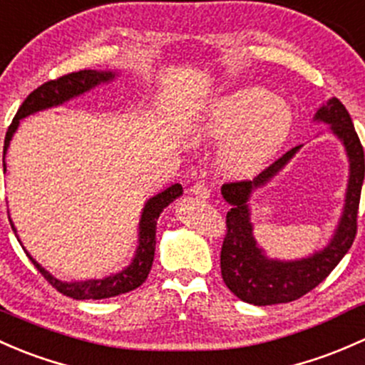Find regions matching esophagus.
Masks as SVG:
<instances>
[{
	"label": "esophagus",
	"mask_w": 365,
	"mask_h": 365,
	"mask_svg": "<svg viewBox=\"0 0 365 365\" xmlns=\"http://www.w3.org/2000/svg\"><path fill=\"white\" fill-rule=\"evenodd\" d=\"M190 192L194 195H197V197L201 199H208L210 194H212V190H210L208 185H205V183H195V185L190 189Z\"/></svg>",
	"instance_id": "1"
}]
</instances>
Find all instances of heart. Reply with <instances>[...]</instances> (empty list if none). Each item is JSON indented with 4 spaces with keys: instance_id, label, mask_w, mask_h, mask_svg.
<instances>
[{
    "instance_id": "heart-1",
    "label": "heart",
    "mask_w": 365,
    "mask_h": 365,
    "mask_svg": "<svg viewBox=\"0 0 365 365\" xmlns=\"http://www.w3.org/2000/svg\"><path fill=\"white\" fill-rule=\"evenodd\" d=\"M292 106L264 87H243L213 99L187 125L194 143H222L220 164L252 176L283 150L294 131Z\"/></svg>"
}]
</instances>
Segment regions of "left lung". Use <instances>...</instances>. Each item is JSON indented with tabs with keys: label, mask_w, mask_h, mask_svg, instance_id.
Returning a JSON list of instances; mask_svg holds the SVG:
<instances>
[{
	"label": "left lung",
	"mask_w": 365,
	"mask_h": 365,
	"mask_svg": "<svg viewBox=\"0 0 365 365\" xmlns=\"http://www.w3.org/2000/svg\"><path fill=\"white\" fill-rule=\"evenodd\" d=\"M314 120L331 125V131L341 140L350 163L343 215L331 243L324 250L297 260L269 259L253 237L250 208H248L252 192L273 180L297 153L301 145L274 160L253 180L229 182L222 185V195L232 206L225 217L227 234L220 252L222 278L229 290L248 304H279V302L295 301L312 292L314 287L320 285L331 274V271L354 245L356 213H359L365 173L364 147L355 131L350 113L339 99L332 98L329 99L327 105L320 106L314 115Z\"/></svg>",
	"instance_id": "left-lung-1"
}]
</instances>
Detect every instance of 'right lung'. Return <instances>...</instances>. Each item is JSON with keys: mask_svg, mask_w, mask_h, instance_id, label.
Returning <instances> with one entry per match:
<instances>
[{"mask_svg": "<svg viewBox=\"0 0 365 365\" xmlns=\"http://www.w3.org/2000/svg\"><path fill=\"white\" fill-rule=\"evenodd\" d=\"M115 78V73L112 71H96V70H82L75 73H68V75L59 76L57 80H51V82H45L43 86H40L38 89H34L28 98L24 99V103L21 105V108L15 113L14 120H11L9 131L5 136V147H3V170L6 171L5 166V155L6 148H9L11 136L17 131L19 120L26 118L31 113H36L40 110L52 108V106H59L63 103L70 101L71 98L83 94V92L91 91L92 87L99 86V83L112 82ZM183 192L182 185L175 183V185L168 187L166 190L159 192L153 197L148 199L145 202V208L141 212L140 218V232H138V248L134 253L133 262L129 264L125 269H122L120 273L106 276L103 279H87V282H61V279L53 278V276L45 271L33 257L29 255L28 250L24 248L26 255L29 257L31 262L34 264L38 271L43 274V278L63 295L68 297L78 299H106V297H115V295H120L125 292H131V290L138 289L141 283L147 279L148 273L152 269L153 262V253H155V229H157V218L163 213V210L166 208L170 202L175 201L176 197H180ZM11 229L15 231L14 222L10 220Z\"/></svg>", "mask_w": 365, "mask_h": 365, "instance_id": "obj_1", "label": "right lung"}]
</instances>
